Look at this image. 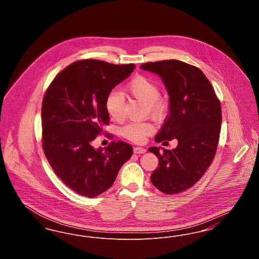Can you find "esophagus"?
<instances>
[{
    "instance_id": "34e87169",
    "label": "esophagus",
    "mask_w": 259,
    "mask_h": 259,
    "mask_svg": "<svg viewBox=\"0 0 259 259\" xmlns=\"http://www.w3.org/2000/svg\"><path fill=\"white\" fill-rule=\"evenodd\" d=\"M146 151H147V149L145 148H139V147L134 148V153H135V154H143V153H145Z\"/></svg>"
}]
</instances>
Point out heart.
I'll return each mask as SVG.
<instances>
[{
    "instance_id": "b5f03b06",
    "label": "heart",
    "mask_w": 259,
    "mask_h": 259,
    "mask_svg": "<svg viewBox=\"0 0 259 259\" xmlns=\"http://www.w3.org/2000/svg\"><path fill=\"white\" fill-rule=\"evenodd\" d=\"M124 93L130 95L147 105L149 113L154 117H160L166 110V102L160 97L158 84L145 75H137L132 78L124 89ZM106 111L112 120L119 121L123 118L124 100L116 92H111L106 99ZM153 127L147 122H131L122 128V135L134 142L143 143L152 134Z\"/></svg>"
}]
</instances>
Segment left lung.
<instances>
[{"label": "left lung", "mask_w": 259, "mask_h": 259, "mask_svg": "<svg viewBox=\"0 0 259 259\" xmlns=\"http://www.w3.org/2000/svg\"><path fill=\"white\" fill-rule=\"evenodd\" d=\"M141 69L162 78L169 94V115L155 142L178 140L172 150L151 147L159 165L150 181L165 194L192 187L213 160L222 125V107L209 79L194 66L179 60L149 62Z\"/></svg>", "instance_id": "1"}]
</instances>
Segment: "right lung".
Listing matches in <instances>:
<instances>
[{
    "label": "right lung",
    "instance_id": "obj_1",
    "mask_svg": "<svg viewBox=\"0 0 259 259\" xmlns=\"http://www.w3.org/2000/svg\"><path fill=\"white\" fill-rule=\"evenodd\" d=\"M134 64L87 59L57 74L41 108L42 148L51 168L74 192L94 198L113 185L133 148L121 141L95 148L92 142L109 124L106 99L134 71Z\"/></svg>",
    "mask_w": 259,
    "mask_h": 259
}]
</instances>
